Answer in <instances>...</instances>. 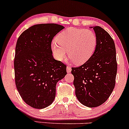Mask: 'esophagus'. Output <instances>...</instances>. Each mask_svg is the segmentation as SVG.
I'll list each match as a JSON object with an SVG mask.
<instances>
[{"label":"esophagus","instance_id":"esophagus-1","mask_svg":"<svg viewBox=\"0 0 129 129\" xmlns=\"http://www.w3.org/2000/svg\"><path fill=\"white\" fill-rule=\"evenodd\" d=\"M71 71H72V67L70 66H68L67 67V73H70Z\"/></svg>","mask_w":129,"mask_h":129}]
</instances>
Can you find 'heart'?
Wrapping results in <instances>:
<instances>
[{
	"instance_id": "heart-1",
	"label": "heart",
	"mask_w": 129,
	"mask_h": 129,
	"mask_svg": "<svg viewBox=\"0 0 129 129\" xmlns=\"http://www.w3.org/2000/svg\"><path fill=\"white\" fill-rule=\"evenodd\" d=\"M97 37L93 31L70 27L51 43V50L57 60H64L67 54L75 64L85 63L91 57L97 45Z\"/></svg>"
}]
</instances>
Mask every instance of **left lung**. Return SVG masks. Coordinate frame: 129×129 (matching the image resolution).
I'll return each instance as SVG.
<instances>
[{"label":"left lung","mask_w":129,"mask_h":129,"mask_svg":"<svg viewBox=\"0 0 129 129\" xmlns=\"http://www.w3.org/2000/svg\"><path fill=\"white\" fill-rule=\"evenodd\" d=\"M97 37L95 51L86 62L72 68L76 98L88 107L104 103L115 85L117 72L116 48L112 37L103 28L92 26Z\"/></svg>","instance_id":"1"}]
</instances>
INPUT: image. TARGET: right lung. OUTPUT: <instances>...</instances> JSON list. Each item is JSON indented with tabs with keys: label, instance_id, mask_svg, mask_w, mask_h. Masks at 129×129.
I'll list each match as a JSON object with an SVG mask.
<instances>
[{
	"label": "right lung",
	"instance_id": "obj_1",
	"mask_svg": "<svg viewBox=\"0 0 129 129\" xmlns=\"http://www.w3.org/2000/svg\"><path fill=\"white\" fill-rule=\"evenodd\" d=\"M64 28L55 23L31 26L17 39L14 60L16 88L22 100L35 109L49 106L56 96V85L67 75V66L52 55L54 36Z\"/></svg>",
	"mask_w": 129,
	"mask_h": 129
}]
</instances>
